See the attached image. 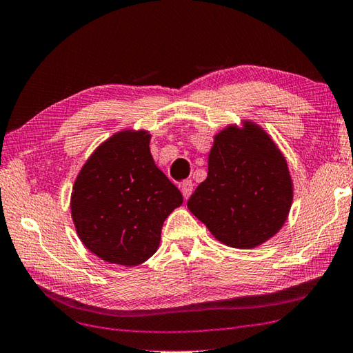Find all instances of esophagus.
<instances>
[{"label": "esophagus", "instance_id": "34e87169", "mask_svg": "<svg viewBox=\"0 0 353 353\" xmlns=\"http://www.w3.org/2000/svg\"><path fill=\"white\" fill-rule=\"evenodd\" d=\"M192 190H194V183L190 181V179H188V181H184L181 184V194L184 196V199H188L192 194Z\"/></svg>", "mask_w": 353, "mask_h": 353}]
</instances>
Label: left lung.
Returning a JSON list of instances; mask_svg holds the SVG:
<instances>
[{
    "label": "left lung",
    "instance_id": "8db88e82",
    "mask_svg": "<svg viewBox=\"0 0 353 353\" xmlns=\"http://www.w3.org/2000/svg\"><path fill=\"white\" fill-rule=\"evenodd\" d=\"M292 201L294 183L281 150L261 125L243 121L214 137L208 178L188 208L218 241L254 249L280 232Z\"/></svg>",
    "mask_w": 353,
    "mask_h": 353
}]
</instances>
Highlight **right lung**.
I'll return each mask as SVG.
<instances>
[{
    "mask_svg": "<svg viewBox=\"0 0 353 353\" xmlns=\"http://www.w3.org/2000/svg\"><path fill=\"white\" fill-rule=\"evenodd\" d=\"M148 130L105 139L79 170L70 196L78 238L110 264L138 265L155 254L164 219L183 195L150 154Z\"/></svg>",
    "mask_w": 353,
    "mask_h": 353,
    "instance_id": "add662e5",
    "label": "right lung"
}]
</instances>
